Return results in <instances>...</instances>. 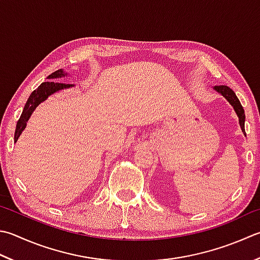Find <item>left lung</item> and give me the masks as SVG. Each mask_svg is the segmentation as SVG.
I'll list each match as a JSON object with an SVG mask.
<instances>
[{
    "label": "left lung",
    "mask_w": 260,
    "mask_h": 260,
    "mask_svg": "<svg viewBox=\"0 0 260 260\" xmlns=\"http://www.w3.org/2000/svg\"><path fill=\"white\" fill-rule=\"evenodd\" d=\"M214 89L217 91V92H220L223 96H224V98L229 101V103H230L233 106V108H235L236 113L239 117V123H240L241 129H242L243 133H246V132H245V118H246L245 110H243L240 101H239V99L237 98L236 93L233 92V91L226 85H215Z\"/></svg>",
    "instance_id": "obj_1"
}]
</instances>
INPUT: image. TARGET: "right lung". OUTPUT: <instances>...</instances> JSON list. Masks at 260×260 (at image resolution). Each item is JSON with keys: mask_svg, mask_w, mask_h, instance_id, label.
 I'll return each instance as SVG.
<instances>
[{"mask_svg": "<svg viewBox=\"0 0 260 260\" xmlns=\"http://www.w3.org/2000/svg\"><path fill=\"white\" fill-rule=\"evenodd\" d=\"M66 73L63 72V70H57L53 72L50 75L47 76V79L50 81L48 82H43L40 84L37 89H36L34 92L30 94V96L27 100V103L24 105V108L21 116L17 123V127H15V133H14V141L17 142L19 139L20 134L22 133V131L25 128V125H27V121L29 119V117L31 116L32 111L36 109L40 103H43L44 100L48 98L50 94H53L54 92L58 90H62L65 88H70V86H73L72 84H66V83H59V82H53L52 80L54 79H59L62 76H65Z\"/></svg>", "mask_w": 260, "mask_h": 260, "instance_id": "add662e5", "label": "right lung"}]
</instances>
